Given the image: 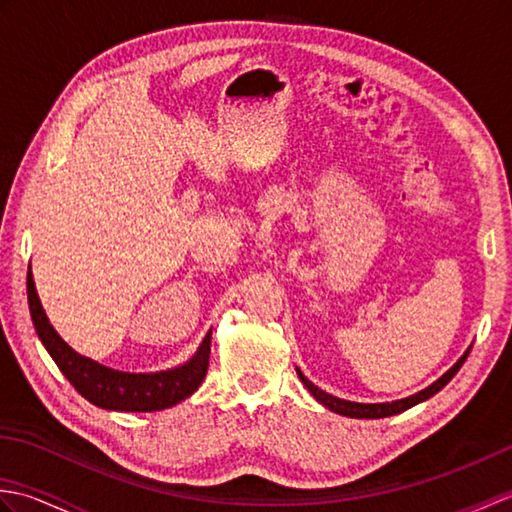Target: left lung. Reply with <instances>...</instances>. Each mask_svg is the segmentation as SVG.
I'll return each instance as SVG.
<instances>
[{
	"instance_id": "left-lung-1",
	"label": "left lung",
	"mask_w": 512,
	"mask_h": 512,
	"mask_svg": "<svg viewBox=\"0 0 512 512\" xmlns=\"http://www.w3.org/2000/svg\"><path fill=\"white\" fill-rule=\"evenodd\" d=\"M469 352H471V345H469V350H466V352L458 358V363H455L453 367H449L447 372H444V374L436 380V383H431L429 387L420 389L418 394L407 396V398H400V400H391V402H354V400H343V398H336V396L328 394V391L319 389L317 385L312 383V380H308L306 376H303V372H301L299 367H297V376H299L301 383L306 385V389L310 391V394L321 402L323 407H328L330 411L341 413V416H347V418L374 420V418L396 416V413L407 411V409H411L413 405H418V402H424V400H429L431 396H436L438 391H440L444 385H447L455 374L460 372V367H462V363L466 361V356H469Z\"/></svg>"
}]
</instances>
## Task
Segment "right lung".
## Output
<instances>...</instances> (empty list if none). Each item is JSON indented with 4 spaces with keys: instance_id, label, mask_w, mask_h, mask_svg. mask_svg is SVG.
I'll use <instances>...</instances> for the list:
<instances>
[{
    "instance_id": "obj_1",
    "label": "right lung",
    "mask_w": 512,
    "mask_h": 512,
    "mask_svg": "<svg viewBox=\"0 0 512 512\" xmlns=\"http://www.w3.org/2000/svg\"><path fill=\"white\" fill-rule=\"evenodd\" d=\"M28 306L32 325L52 361L79 394L92 405L110 411H162L189 398L206 376L211 352V330L187 363L160 372H121L79 354L52 328L43 310L32 270L28 268Z\"/></svg>"
}]
</instances>
